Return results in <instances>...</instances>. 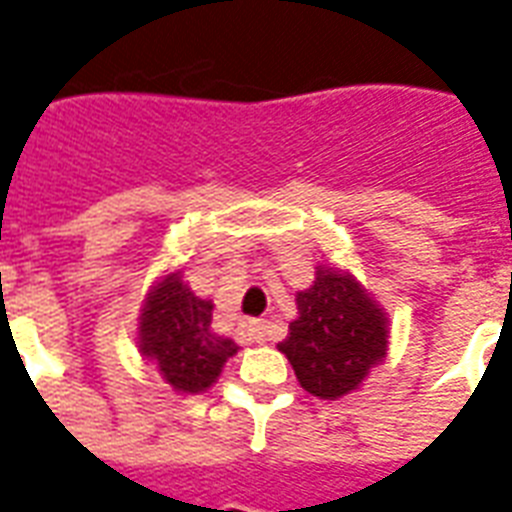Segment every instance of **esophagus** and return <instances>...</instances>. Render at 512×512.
<instances>
[{"instance_id":"esophagus-1","label":"esophagus","mask_w":512,"mask_h":512,"mask_svg":"<svg viewBox=\"0 0 512 512\" xmlns=\"http://www.w3.org/2000/svg\"><path fill=\"white\" fill-rule=\"evenodd\" d=\"M248 336L259 344L269 342V339H272V326H269L267 320H251V323H248Z\"/></svg>"}]
</instances>
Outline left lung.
I'll use <instances>...</instances> for the list:
<instances>
[{
    "label": "left lung",
    "instance_id": "obj_1",
    "mask_svg": "<svg viewBox=\"0 0 512 512\" xmlns=\"http://www.w3.org/2000/svg\"><path fill=\"white\" fill-rule=\"evenodd\" d=\"M296 310L277 350L315 398L350 395L387 358L390 320L350 272L318 267L315 283L296 293Z\"/></svg>",
    "mask_w": 512,
    "mask_h": 512
}]
</instances>
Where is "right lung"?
<instances>
[{
	"mask_svg": "<svg viewBox=\"0 0 512 512\" xmlns=\"http://www.w3.org/2000/svg\"><path fill=\"white\" fill-rule=\"evenodd\" d=\"M213 301L194 296L170 272L146 293L138 315V350L160 368L176 392H205L237 352V344L213 331Z\"/></svg>",
	"mask_w": 512,
	"mask_h": 512,
	"instance_id": "add662e5",
	"label": "right lung"
}]
</instances>
